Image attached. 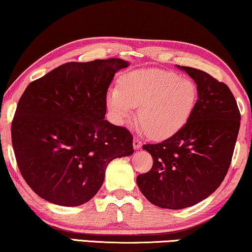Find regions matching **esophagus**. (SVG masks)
Listing matches in <instances>:
<instances>
[{"label": "esophagus", "mask_w": 252, "mask_h": 252, "mask_svg": "<svg viewBox=\"0 0 252 252\" xmlns=\"http://www.w3.org/2000/svg\"><path fill=\"white\" fill-rule=\"evenodd\" d=\"M132 145H133V149H135V150H138V149H141V148H142V142L139 141V139L137 138V137H135V138H133Z\"/></svg>", "instance_id": "1"}]
</instances>
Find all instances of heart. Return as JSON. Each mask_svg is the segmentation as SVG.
Wrapping results in <instances>:
<instances>
[{"label": "heart", "mask_w": 252, "mask_h": 252, "mask_svg": "<svg viewBox=\"0 0 252 252\" xmlns=\"http://www.w3.org/2000/svg\"><path fill=\"white\" fill-rule=\"evenodd\" d=\"M197 91L192 80L161 69H137L122 75L120 91L111 89L107 106L122 124L138 108L142 129L155 139L176 135L186 126L196 104Z\"/></svg>", "instance_id": "obj_1"}]
</instances>
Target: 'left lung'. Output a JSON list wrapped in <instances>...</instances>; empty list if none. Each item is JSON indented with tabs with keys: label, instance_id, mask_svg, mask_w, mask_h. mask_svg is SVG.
I'll return each instance as SVG.
<instances>
[{
	"label": "left lung",
	"instance_id": "left-lung-1",
	"mask_svg": "<svg viewBox=\"0 0 252 252\" xmlns=\"http://www.w3.org/2000/svg\"><path fill=\"white\" fill-rule=\"evenodd\" d=\"M196 84L197 101L186 126L158 144L143 145L154 159L137 186L155 206L183 209L208 197L223 181L240 130L230 89L208 73L178 65Z\"/></svg>",
	"mask_w": 252,
	"mask_h": 252
}]
</instances>
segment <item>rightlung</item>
Here are the masks:
<instances>
[{
  "label": "right lung",
  "instance_id": "right-lung-1",
  "mask_svg": "<svg viewBox=\"0 0 252 252\" xmlns=\"http://www.w3.org/2000/svg\"><path fill=\"white\" fill-rule=\"evenodd\" d=\"M119 58L66 63L29 84L11 123L22 177L37 195L59 206L89 201L108 164L133 154L132 135L104 120Z\"/></svg>",
  "mask_w": 252,
  "mask_h": 252
}]
</instances>
